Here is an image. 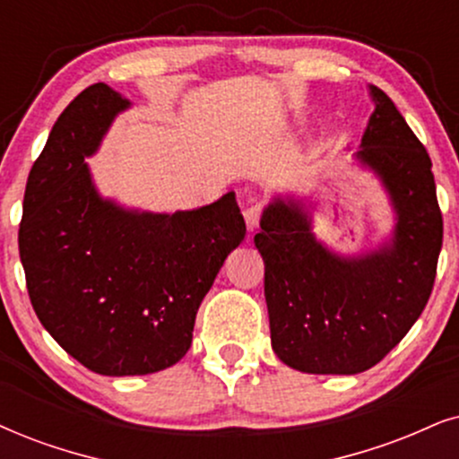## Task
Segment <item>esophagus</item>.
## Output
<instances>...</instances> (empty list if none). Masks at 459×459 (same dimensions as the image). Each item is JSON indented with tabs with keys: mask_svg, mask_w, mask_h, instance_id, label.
<instances>
[{
	"mask_svg": "<svg viewBox=\"0 0 459 459\" xmlns=\"http://www.w3.org/2000/svg\"><path fill=\"white\" fill-rule=\"evenodd\" d=\"M260 216H263V205L260 203H252L246 212H243V218H246L247 230H256L260 224Z\"/></svg>",
	"mask_w": 459,
	"mask_h": 459,
	"instance_id": "1",
	"label": "esophagus"
}]
</instances>
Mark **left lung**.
Segmentation results:
<instances>
[{"instance_id": "left-lung-1", "label": "left lung", "mask_w": 459, "mask_h": 459, "mask_svg": "<svg viewBox=\"0 0 459 459\" xmlns=\"http://www.w3.org/2000/svg\"><path fill=\"white\" fill-rule=\"evenodd\" d=\"M375 112L353 159L373 171L396 216L392 237L356 256L313 235V203L275 196L254 237L264 260L273 351L311 375H356L381 362L430 299L443 216L432 160L384 91L368 86Z\"/></svg>"}]
</instances>
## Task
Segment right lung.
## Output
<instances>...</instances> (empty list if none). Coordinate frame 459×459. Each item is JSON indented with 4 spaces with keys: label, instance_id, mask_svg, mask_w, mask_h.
Wrapping results in <instances>:
<instances>
[{
    "label": "right lung",
    "instance_id": "right-lung-1",
    "mask_svg": "<svg viewBox=\"0 0 459 459\" xmlns=\"http://www.w3.org/2000/svg\"><path fill=\"white\" fill-rule=\"evenodd\" d=\"M126 108L100 82L63 109L29 171L19 229L39 322L108 377L159 373L186 356L201 300L246 237L235 193L173 213L103 199L84 159Z\"/></svg>",
    "mask_w": 459,
    "mask_h": 459
}]
</instances>
